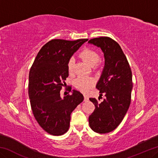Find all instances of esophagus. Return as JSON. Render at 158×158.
Here are the masks:
<instances>
[{
	"mask_svg": "<svg viewBox=\"0 0 158 158\" xmlns=\"http://www.w3.org/2000/svg\"><path fill=\"white\" fill-rule=\"evenodd\" d=\"M84 101H88V100H89V97H88V96L87 95H84Z\"/></svg>",
	"mask_w": 158,
	"mask_h": 158,
	"instance_id": "esophagus-1",
	"label": "esophagus"
}]
</instances>
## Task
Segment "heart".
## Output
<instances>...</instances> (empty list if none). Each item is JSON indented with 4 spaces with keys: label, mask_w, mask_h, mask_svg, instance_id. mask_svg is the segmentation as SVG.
I'll return each instance as SVG.
<instances>
[{
    "label": "heart",
    "mask_w": 158,
    "mask_h": 158,
    "mask_svg": "<svg viewBox=\"0 0 158 158\" xmlns=\"http://www.w3.org/2000/svg\"><path fill=\"white\" fill-rule=\"evenodd\" d=\"M79 56L85 61L89 65L93 66V68H97L100 60L99 53L91 48H84L79 53ZM75 60L73 57H71L68 62V69L69 73H73L74 68ZM95 84V80L92 77H79L74 81V85L77 89L82 92H87L91 89Z\"/></svg>",
    "instance_id": "heart-1"
}]
</instances>
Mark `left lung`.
<instances>
[{
	"label": "left lung",
	"mask_w": 158,
	"mask_h": 158,
	"mask_svg": "<svg viewBox=\"0 0 158 158\" xmlns=\"http://www.w3.org/2000/svg\"><path fill=\"white\" fill-rule=\"evenodd\" d=\"M89 43L101 48L105 59L96 85L100 95H105V98L100 103L95 98L89 99L95 106L89 116V125L94 132L105 134L118 126L129 109L133 86L132 71L121 47L114 40L100 37L90 40Z\"/></svg>",
	"instance_id": "8db88e82"
}]
</instances>
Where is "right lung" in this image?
Here are the masks:
<instances>
[{
  "label": "right lung",
  "instance_id": "add662e5",
  "mask_svg": "<svg viewBox=\"0 0 158 158\" xmlns=\"http://www.w3.org/2000/svg\"><path fill=\"white\" fill-rule=\"evenodd\" d=\"M87 40H52L41 48L31 66L28 95L32 111L40 127L52 135L68 132L71 113L84 100L76 90L63 98L60 91L69 75L68 60Z\"/></svg>",
  "mask_w": 158,
  "mask_h": 158
}]
</instances>
